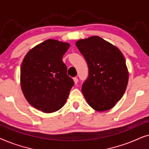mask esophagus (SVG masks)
<instances>
[{
  "instance_id": "obj_1",
  "label": "esophagus",
  "mask_w": 149,
  "mask_h": 149,
  "mask_svg": "<svg viewBox=\"0 0 149 149\" xmlns=\"http://www.w3.org/2000/svg\"><path fill=\"white\" fill-rule=\"evenodd\" d=\"M73 80H74V82L75 84H77V83H78L79 80H78V79L77 78V77H74V78H73Z\"/></svg>"
}]
</instances>
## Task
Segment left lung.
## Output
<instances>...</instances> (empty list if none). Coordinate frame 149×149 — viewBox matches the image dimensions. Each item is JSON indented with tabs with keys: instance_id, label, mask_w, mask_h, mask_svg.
<instances>
[{
	"instance_id": "1",
	"label": "left lung",
	"mask_w": 149,
	"mask_h": 149,
	"mask_svg": "<svg viewBox=\"0 0 149 149\" xmlns=\"http://www.w3.org/2000/svg\"><path fill=\"white\" fill-rule=\"evenodd\" d=\"M76 45L89 68V76L82 85L87 103L97 111L112 109L123 97L128 83L123 55L97 36L79 40Z\"/></svg>"
}]
</instances>
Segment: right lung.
<instances>
[{
	"label": "right lung",
	"instance_id": "right-lung-1",
	"mask_svg": "<svg viewBox=\"0 0 149 149\" xmlns=\"http://www.w3.org/2000/svg\"><path fill=\"white\" fill-rule=\"evenodd\" d=\"M70 45L48 39L29 51L22 62V91L32 107L44 113L60 110L74 83L67 74L63 55Z\"/></svg>",
	"mask_w": 149,
	"mask_h": 149
}]
</instances>
